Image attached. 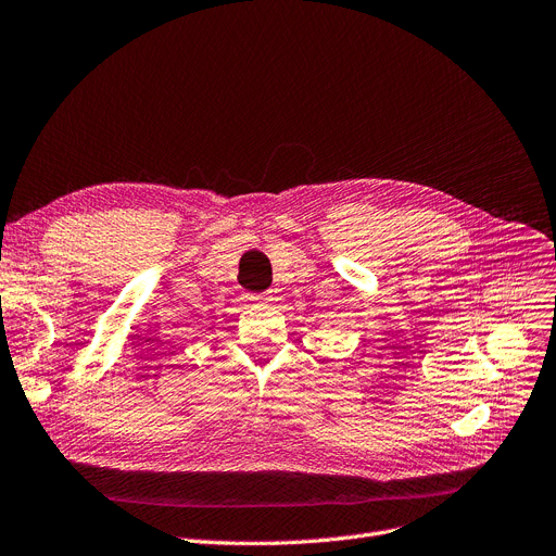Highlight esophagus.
Returning <instances> with one entry per match:
<instances>
[{"label":"esophagus","instance_id":"obj_1","mask_svg":"<svg viewBox=\"0 0 556 556\" xmlns=\"http://www.w3.org/2000/svg\"><path fill=\"white\" fill-rule=\"evenodd\" d=\"M251 301H255V303H269V301H271V294H267V292H264V294H255V296H251Z\"/></svg>","mask_w":556,"mask_h":556}]
</instances>
